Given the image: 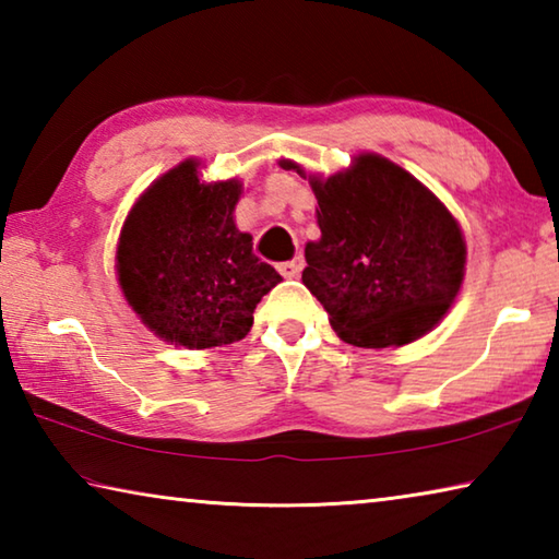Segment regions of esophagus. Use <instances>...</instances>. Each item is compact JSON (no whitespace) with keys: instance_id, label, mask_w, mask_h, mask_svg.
<instances>
[{"instance_id":"esophagus-1","label":"esophagus","mask_w":559,"mask_h":559,"mask_svg":"<svg viewBox=\"0 0 559 559\" xmlns=\"http://www.w3.org/2000/svg\"><path fill=\"white\" fill-rule=\"evenodd\" d=\"M302 266H306V261H302V257L298 253V257H293L290 261L281 263L278 271H281V276H286V278H298V276H300V271H302Z\"/></svg>"}]
</instances>
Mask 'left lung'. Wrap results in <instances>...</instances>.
Here are the masks:
<instances>
[{
  "label": "left lung",
  "mask_w": 559,
  "mask_h": 559,
  "mask_svg": "<svg viewBox=\"0 0 559 559\" xmlns=\"http://www.w3.org/2000/svg\"><path fill=\"white\" fill-rule=\"evenodd\" d=\"M308 177L320 239L306 243L302 283L349 345L402 347L439 325L466 276V239L429 187L377 153Z\"/></svg>",
  "instance_id": "obj_1"
}]
</instances>
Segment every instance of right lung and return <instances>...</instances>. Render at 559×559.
<instances>
[{"label": "right lung", "instance_id": "add662e5", "mask_svg": "<svg viewBox=\"0 0 559 559\" xmlns=\"http://www.w3.org/2000/svg\"><path fill=\"white\" fill-rule=\"evenodd\" d=\"M200 167L187 157L157 177L128 212L116 251L128 306L157 337L187 349L246 337L261 298L281 283L234 222L243 185L204 182Z\"/></svg>", "mask_w": 559, "mask_h": 559}]
</instances>
